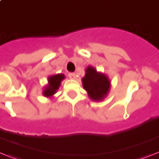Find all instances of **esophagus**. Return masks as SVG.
Returning <instances> with one entry per match:
<instances>
[{
    "label": "esophagus",
    "instance_id": "esophagus-1",
    "mask_svg": "<svg viewBox=\"0 0 159 159\" xmlns=\"http://www.w3.org/2000/svg\"><path fill=\"white\" fill-rule=\"evenodd\" d=\"M68 77L71 79H75L76 78V74L74 73H68Z\"/></svg>",
    "mask_w": 159,
    "mask_h": 159
}]
</instances>
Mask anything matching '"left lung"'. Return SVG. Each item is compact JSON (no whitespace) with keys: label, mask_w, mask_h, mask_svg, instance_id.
<instances>
[{"label":"left lung","mask_w":159,"mask_h":159,"mask_svg":"<svg viewBox=\"0 0 159 159\" xmlns=\"http://www.w3.org/2000/svg\"><path fill=\"white\" fill-rule=\"evenodd\" d=\"M84 89L87 91L91 100L100 101L107 95L110 88V82L106 76L98 73L92 67H88L86 75L82 78Z\"/></svg>","instance_id":"left-lung-1"}]
</instances>
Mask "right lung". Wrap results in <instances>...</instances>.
Masks as SVG:
<instances>
[{"label": "right lung", "mask_w": 159, "mask_h": 159, "mask_svg": "<svg viewBox=\"0 0 159 159\" xmlns=\"http://www.w3.org/2000/svg\"><path fill=\"white\" fill-rule=\"evenodd\" d=\"M64 78V74H56V75L50 76L48 79L49 85L45 89L43 95L46 96V97L52 96L56 92L58 89H59V86H60V82H61V81Z\"/></svg>", "instance_id": "add662e5"}]
</instances>
